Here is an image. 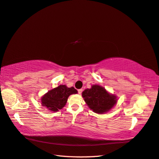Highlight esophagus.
Listing matches in <instances>:
<instances>
[{
  "label": "esophagus",
  "mask_w": 159,
  "mask_h": 159,
  "mask_svg": "<svg viewBox=\"0 0 159 159\" xmlns=\"http://www.w3.org/2000/svg\"><path fill=\"white\" fill-rule=\"evenodd\" d=\"M82 91H83V90H82V89H80V90H78V93H79L80 94H82Z\"/></svg>",
  "instance_id": "esophagus-1"
}]
</instances>
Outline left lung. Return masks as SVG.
<instances>
[{
	"label": "left lung",
	"instance_id": "left-lung-1",
	"mask_svg": "<svg viewBox=\"0 0 159 159\" xmlns=\"http://www.w3.org/2000/svg\"><path fill=\"white\" fill-rule=\"evenodd\" d=\"M82 97L90 109L97 114H105L117 103L116 95L109 93L103 87L93 85L82 93Z\"/></svg>",
	"mask_w": 159,
	"mask_h": 159
}]
</instances>
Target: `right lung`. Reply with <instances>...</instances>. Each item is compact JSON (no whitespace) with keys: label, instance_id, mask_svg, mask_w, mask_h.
<instances>
[{"label":"right lung","instance_id":"obj_1","mask_svg":"<svg viewBox=\"0 0 159 159\" xmlns=\"http://www.w3.org/2000/svg\"><path fill=\"white\" fill-rule=\"evenodd\" d=\"M76 93L77 91L73 87L60 85L48 91L41 97V105L50 111H58L65 107L70 95Z\"/></svg>","mask_w":159,"mask_h":159}]
</instances>
